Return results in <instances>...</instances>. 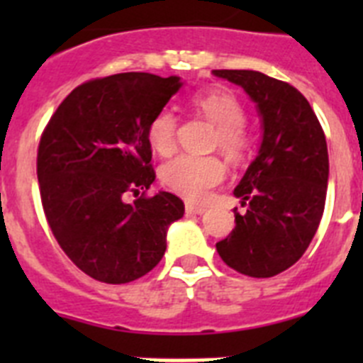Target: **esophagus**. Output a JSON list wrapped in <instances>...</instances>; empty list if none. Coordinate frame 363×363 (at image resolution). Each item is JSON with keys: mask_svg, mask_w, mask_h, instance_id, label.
Instances as JSON below:
<instances>
[{"mask_svg": "<svg viewBox=\"0 0 363 363\" xmlns=\"http://www.w3.org/2000/svg\"><path fill=\"white\" fill-rule=\"evenodd\" d=\"M185 211H187L189 214H201L205 211V207H201V205H196V203H191V201H187V203H185Z\"/></svg>", "mask_w": 363, "mask_h": 363, "instance_id": "obj_1", "label": "esophagus"}]
</instances>
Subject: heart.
<instances>
[{
  "mask_svg": "<svg viewBox=\"0 0 363 363\" xmlns=\"http://www.w3.org/2000/svg\"><path fill=\"white\" fill-rule=\"evenodd\" d=\"M192 105L203 114L211 123L216 125L214 147L233 162H240L252 147L251 133L245 129V107L227 89H205L192 96ZM178 118L174 112L162 108L150 118L147 125L149 145L162 156H169L176 149ZM225 178V165L216 156H192L182 154L167 162L160 169V179L169 191L176 192L187 200L201 201L209 196L216 185Z\"/></svg>",
  "mask_w": 363,
  "mask_h": 363,
  "instance_id": "obj_1",
  "label": "heart"
}]
</instances>
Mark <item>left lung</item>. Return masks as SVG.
I'll use <instances>...</instances> for the list:
<instances>
[{
	"label": "left lung",
	"instance_id": "left-lung-1",
	"mask_svg": "<svg viewBox=\"0 0 363 363\" xmlns=\"http://www.w3.org/2000/svg\"><path fill=\"white\" fill-rule=\"evenodd\" d=\"M251 96L264 121V142L234 189L245 213L216 243L220 258L240 274L277 277L294 265L318 230L327 196L329 154L313 107L287 82L256 70H213Z\"/></svg>",
	"mask_w": 363,
	"mask_h": 363
}]
</instances>
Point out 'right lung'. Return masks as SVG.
Here are the masks:
<instances>
[{"instance_id": "right-lung-1", "label": "right lung", "mask_w": 363, "mask_h": 363, "mask_svg": "<svg viewBox=\"0 0 363 363\" xmlns=\"http://www.w3.org/2000/svg\"><path fill=\"white\" fill-rule=\"evenodd\" d=\"M179 86L176 76L149 72L89 79L43 129L36 171L45 218L63 252L94 280L127 284L152 271L167 227L184 216L176 194H147L156 178L147 125Z\"/></svg>"}]
</instances>
